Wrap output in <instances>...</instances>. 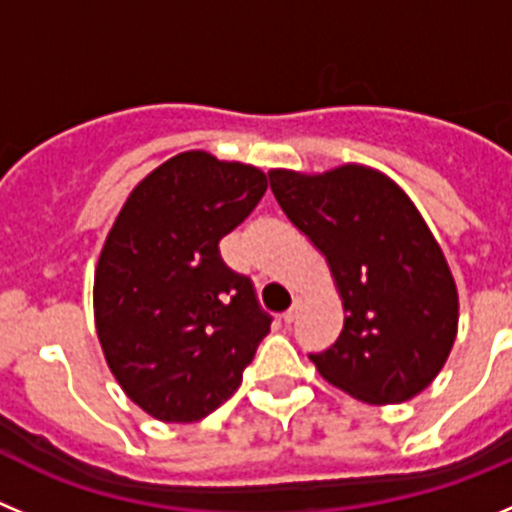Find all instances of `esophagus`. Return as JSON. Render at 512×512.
Returning <instances> with one entry per match:
<instances>
[{"instance_id":"1","label":"esophagus","mask_w":512,"mask_h":512,"mask_svg":"<svg viewBox=\"0 0 512 512\" xmlns=\"http://www.w3.org/2000/svg\"><path fill=\"white\" fill-rule=\"evenodd\" d=\"M301 306H303V298H301V296H296V298H293V306H290L288 311L283 313V321H285V324H290V321L296 319V316H298V311H301Z\"/></svg>"}]
</instances>
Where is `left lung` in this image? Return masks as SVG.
<instances>
[{
  "label": "left lung",
  "mask_w": 512,
  "mask_h": 512,
  "mask_svg": "<svg viewBox=\"0 0 512 512\" xmlns=\"http://www.w3.org/2000/svg\"><path fill=\"white\" fill-rule=\"evenodd\" d=\"M267 176L285 216L326 257L342 298V334L311 354L319 375L372 405L416 398L454 347L459 293L411 196L362 163Z\"/></svg>",
  "instance_id": "left-lung-1"
}]
</instances>
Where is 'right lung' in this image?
I'll return each instance as SVG.
<instances>
[{
  "label": "right lung",
  "mask_w": 512,
  "mask_h": 512,
  "mask_svg": "<svg viewBox=\"0 0 512 512\" xmlns=\"http://www.w3.org/2000/svg\"><path fill=\"white\" fill-rule=\"evenodd\" d=\"M265 191L255 165L186 150L119 209L94 270V324L114 380L147 416L196 423L242 385L270 319L219 242Z\"/></svg>",
  "instance_id": "obj_1"
}]
</instances>
